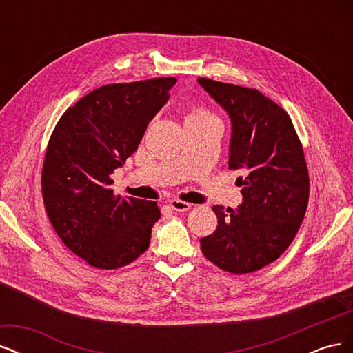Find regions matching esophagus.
<instances>
[{
	"label": "esophagus",
	"instance_id": "obj_1",
	"mask_svg": "<svg viewBox=\"0 0 353 353\" xmlns=\"http://www.w3.org/2000/svg\"><path fill=\"white\" fill-rule=\"evenodd\" d=\"M169 206L172 208L174 210H176V212H187V210H190V209H191V205H190V203L183 201V200H178V199L170 200V201H169Z\"/></svg>",
	"mask_w": 353,
	"mask_h": 353
}]
</instances>
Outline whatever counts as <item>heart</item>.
<instances>
[{
	"mask_svg": "<svg viewBox=\"0 0 353 353\" xmlns=\"http://www.w3.org/2000/svg\"><path fill=\"white\" fill-rule=\"evenodd\" d=\"M188 117H196V119H205V117H213L210 113H208L206 110L203 109H194L188 114Z\"/></svg>",
	"mask_w": 353,
	"mask_h": 353,
	"instance_id": "b5f03b06",
	"label": "heart"
}]
</instances>
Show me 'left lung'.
<instances>
[{
  "label": "left lung",
  "mask_w": 353,
  "mask_h": 353,
  "mask_svg": "<svg viewBox=\"0 0 353 353\" xmlns=\"http://www.w3.org/2000/svg\"><path fill=\"white\" fill-rule=\"evenodd\" d=\"M197 82L231 122L230 169L239 176L237 209L213 206L218 227L200 239L206 258L221 270L248 274L279 259L305 218L309 176L290 116L258 90L208 78Z\"/></svg>",
  "instance_id": "8db88e82"
}]
</instances>
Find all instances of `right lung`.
I'll use <instances>...</instances> for the list:
<instances>
[{
    "mask_svg": "<svg viewBox=\"0 0 353 353\" xmlns=\"http://www.w3.org/2000/svg\"><path fill=\"white\" fill-rule=\"evenodd\" d=\"M175 78L104 85L60 117L42 168V197L68 248L100 270L131 263L150 245L154 201L114 196L110 175L141 143Z\"/></svg>",
    "mask_w": 353,
    "mask_h": 353,
    "instance_id": "right-lung-1",
    "label": "right lung"
}]
</instances>
